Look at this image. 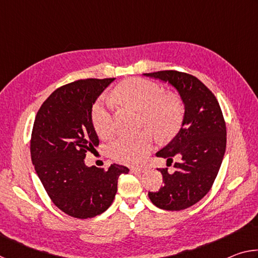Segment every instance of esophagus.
Segmentation results:
<instances>
[{
	"mask_svg": "<svg viewBox=\"0 0 258 258\" xmlns=\"http://www.w3.org/2000/svg\"><path fill=\"white\" fill-rule=\"evenodd\" d=\"M131 172L134 173V174H141V173H145V172H146V168H142V167H133V168H131Z\"/></svg>",
	"mask_w": 258,
	"mask_h": 258,
	"instance_id": "obj_1",
	"label": "esophagus"
}]
</instances>
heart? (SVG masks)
<instances>
[{
    "mask_svg": "<svg viewBox=\"0 0 258 258\" xmlns=\"http://www.w3.org/2000/svg\"><path fill=\"white\" fill-rule=\"evenodd\" d=\"M113 101L141 112L142 123L157 137L167 138L175 132L181 119V104L173 95L164 94L156 83L132 78L117 87L111 94ZM112 102L100 98L92 109V123L100 137H108L111 132ZM152 148V137L149 132L135 135H123L113 140L109 147L112 158L126 165L141 164Z\"/></svg>",
    "mask_w": 258,
    "mask_h": 258,
    "instance_id": "1",
    "label": "heart"
}]
</instances>
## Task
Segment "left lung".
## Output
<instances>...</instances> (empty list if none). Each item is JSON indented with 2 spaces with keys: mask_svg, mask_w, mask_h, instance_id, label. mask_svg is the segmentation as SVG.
<instances>
[{
  "mask_svg": "<svg viewBox=\"0 0 258 258\" xmlns=\"http://www.w3.org/2000/svg\"><path fill=\"white\" fill-rule=\"evenodd\" d=\"M171 84L184 106L181 128L157 157L172 161L175 171L161 169L164 185L149 192L151 203L165 211H182L203 199L220 171L226 148V127L221 107L197 77L176 71L143 74Z\"/></svg>",
  "mask_w": 258,
  "mask_h": 258,
  "instance_id": "obj_1",
  "label": "left lung"
}]
</instances>
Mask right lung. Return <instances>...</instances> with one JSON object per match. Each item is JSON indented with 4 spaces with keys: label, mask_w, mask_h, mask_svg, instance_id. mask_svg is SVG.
<instances>
[{
    "label": "right lung",
    "mask_w": 258,
    "mask_h": 258,
    "mask_svg": "<svg viewBox=\"0 0 258 258\" xmlns=\"http://www.w3.org/2000/svg\"><path fill=\"white\" fill-rule=\"evenodd\" d=\"M115 78L81 80L56 89L35 117L30 156L43 186L56 207L69 216L91 218L110 207L120 174L112 164L104 171L86 166L87 151L99 146L92 107Z\"/></svg>",
    "instance_id": "1"
}]
</instances>
